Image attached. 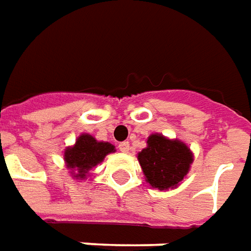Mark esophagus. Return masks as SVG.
I'll return each instance as SVG.
<instances>
[{
	"instance_id": "esophagus-1",
	"label": "esophagus",
	"mask_w": 251,
	"mask_h": 251,
	"mask_svg": "<svg viewBox=\"0 0 251 251\" xmlns=\"http://www.w3.org/2000/svg\"><path fill=\"white\" fill-rule=\"evenodd\" d=\"M118 148H120L121 152H129V150H130V144L127 143V141H124V143H120Z\"/></svg>"
}]
</instances>
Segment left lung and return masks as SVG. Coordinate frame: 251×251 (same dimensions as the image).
<instances>
[{"mask_svg": "<svg viewBox=\"0 0 251 251\" xmlns=\"http://www.w3.org/2000/svg\"><path fill=\"white\" fill-rule=\"evenodd\" d=\"M147 144V148L138 153L147 182L159 190L176 186L189 173L193 162L190 150L178 140H168L160 134L150 136Z\"/></svg>", "mask_w": 251, "mask_h": 251, "instance_id": "obj_1", "label": "left lung"}]
</instances>
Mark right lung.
Wrapping results in <instances>:
<instances>
[{"label": "right lung", "mask_w": 251, "mask_h": 251, "mask_svg": "<svg viewBox=\"0 0 251 251\" xmlns=\"http://www.w3.org/2000/svg\"><path fill=\"white\" fill-rule=\"evenodd\" d=\"M114 151V145L111 144L103 141L99 143L89 134H81L77 138L75 147L65 151V162L68 168L77 171V173L72 171L75 178L83 179L91 168L95 167L98 163H100L106 157V155Z\"/></svg>", "instance_id": "add662e5"}]
</instances>
